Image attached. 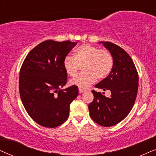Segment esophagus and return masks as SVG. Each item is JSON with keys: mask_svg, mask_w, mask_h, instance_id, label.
Masks as SVG:
<instances>
[{"mask_svg": "<svg viewBox=\"0 0 156 156\" xmlns=\"http://www.w3.org/2000/svg\"><path fill=\"white\" fill-rule=\"evenodd\" d=\"M85 91H86V90H84V89H83V88H79V93H83V92H85Z\"/></svg>", "mask_w": 156, "mask_h": 156, "instance_id": "esophagus-1", "label": "esophagus"}]
</instances>
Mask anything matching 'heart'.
Masks as SVG:
<instances>
[{
  "label": "heart",
  "instance_id": "b5f03b06",
  "mask_svg": "<svg viewBox=\"0 0 156 156\" xmlns=\"http://www.w3.org/2000/svg\"><path fill=\"white\" fill-rule=\"evenodd\" d=\"M63 68L68 76H74L80 66H83L81 73L70 80V84L80 88H87L96 81L109 76L113 67V58L107 49H99L90 44H85L76 49L75 56L66 55Z\"/></svg>",
  "mask_w": 156,
  "mask_h": 156
}]
</instances>
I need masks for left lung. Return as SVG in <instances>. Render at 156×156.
Returning <instances> with one entry per match:
<instances>
[{"label":"left lung","mask_w":156,"mask_h":156,"mask_svg":"<svg viewBox=\"0 0 156 156\" xmlns=\"http://www.w3.org/2000/svg\"><path fill=\"white\" fill-rule=\"evenodd\" d=\"M113 58V67L107 78L95 86L103 90H111L107 98L94 90V99L88 105L93 121L110 127L122 121L131 111L138 89V74L131 58L124 50L111 42H101Z\"/></svg>","instance_id":"1"}]
</instances>
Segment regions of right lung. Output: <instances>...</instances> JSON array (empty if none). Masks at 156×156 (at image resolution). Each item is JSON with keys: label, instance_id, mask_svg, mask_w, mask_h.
Listing matches in <instances>:
<instances>
[{"label": "right lung", "instance_id": "right-lung-1", "mask_svg": "<svg viewBox=\"0 0 156 156\" xmlns=\"http://www.w3.org/2000/svg\"><path fill=\"white\" fill-rule=\"evenodd\" d=\"M77 44L48 40L29 52L20 70L19 93L23 105L36 123L55 128L69 116L70 104L78 96V88L61 89L67 83L63 62Z\"/></svg>", "mask_w": 156, "mask_h": 156}]
</instances>
